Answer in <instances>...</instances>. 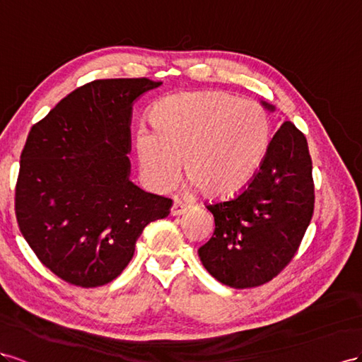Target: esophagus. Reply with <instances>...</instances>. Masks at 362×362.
I'll return each mask as SVG.
<instances>
[{
  "label": "esophagus",
  "mask_w": 362,
  "mask_h": 362,
  "mask_svg": "<svg viewBox=\"0 0 362 362\" xmlns=\"http://www.w3.org/2000/svg\"><path fill=\"white\" fill-rule=\"evenodd\" d=\"M189 208L187 204H183V203H180V202H174L173 203V206H171V215L173 216H175V215H182V214H185L187 212Z\"/></svg>",
  "instance_id": "1"
}]
</instances>
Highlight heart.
I'll use <instances>...</instances> for the list:
<instances>
[{"label": "heart", "mask_w": 362, "mask_h": 362, "mask_svg": "<svg viewBox=\"0 0 362 362\" xmlns=\"http://www.w3.org/2000/svg\"><path fill=\"white\" fill-rule=\"evenodd\" d=\"M154 127L133 136L142 180L156 192L188 175L189 192L226 199L249 183L267 156L272 121L262 106L221 90L179 92L151 110Z\"/></svg>", "instance_id": "heart-1"}]
</instances>
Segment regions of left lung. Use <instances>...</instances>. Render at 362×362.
<instances>
[{"label":"left lung","instance_id":"left-lung-1","mask_svg":"<svg viewBox=\"0 0 362 362\" xmlns=\"http://www.w3.org/2000/svg\"><path fill=\"white\" fill-rule=\"evenodd\" d=\"M314 203L306 138L285 121L249 187L230 200L206 206L215 229L199 249L202 264L216 281L238 290L270 282L300 247Z\"/></svg>","mask_w":362,"mask_h":362}]
</instances>
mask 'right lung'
<instances>
[{
  "instance_id": "right-lung-1",
  "label": "right lung",
  "mask_w": 362,
  "mask_h": 362,
  "mask_svg": "<svg viewBox=\"0 0 362 362\" xmlns=\"http://www.w3.org/2000/svg\"><path fill=\"white\" fill-rule=\"evenodd\" d=\"M147 77L94 80L30 130L15 188L19 230L37 259L69 285L95 288L127 267L144 227L171 199L129 180L130 115Z\"/></svg>"
}]
</instances>
